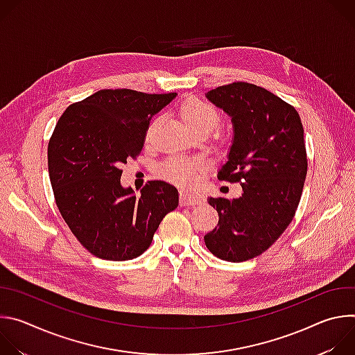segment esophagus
I'll return each instance as SVG.
<instances>
[{
    "label": "esophagus",
    "mask_w": 355,
    "mask_h": 355,
    "mask_svg": "<svg viewBox=\"0 0 355 355\" xmlns=\"http://www.w3.org/2000/svg\"><path fill=\"white\" fill-rule=\"evenodd\" d=\"M181 205L184 207H195L204 202V196H202L196 189H181Z\"/></svg>",
    "instance_id": "34e87169"
}]
</instances>
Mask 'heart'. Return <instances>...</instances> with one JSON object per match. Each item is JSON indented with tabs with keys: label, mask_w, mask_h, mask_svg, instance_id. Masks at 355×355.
Masks as SVG:
<instances>
[{
	"label": "heart",
	"mask_w": 355,
	"mask_h": 355,
	"mask_svg": "<svg viewBox=\"0 0 355 355\" xmlns=\"http://www.w3.org/2000/svg\"><path fill=\"white\" fill-rule=\"evenodd\" d=\"M180 115L185 121V123L196 133H208L212 129H215L222 121V115L218 111V108L212 105L209 101L198 96H191L182 101V104L180 105ZM159 122L160 118H156L148 125L146 133L147 140L153 135ZM207 166L208 162L202 157L173 156L160 163L156 171L160 178L168 182L181 187H188L196 181L198 175L207 168Z\"/></svg>",
	"instance_id": "1"
}]
</instances>
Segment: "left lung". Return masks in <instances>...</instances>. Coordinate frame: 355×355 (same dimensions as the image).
<instances>
[{
	"label": "left lung",
	"instance_id": "8db88e82",
	"mask_svg": "<svg viewBox=\"0 0 355 355\" xmlns=\"http://www.w3.org/2000/svg\"><path fill=\"white\" fill-rule=\"evenodd\" d=\"M234 125L220 181L240 182L237 199L208 196L218 226L205 234L220 260L241 263L267 251L292 222L308 173L303 126L296 110L271 91L236 81L207 94Z\"/></svg>",
	"mask_w": 355,
	"mask_h": 355
}]
</instances>
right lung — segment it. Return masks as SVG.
I'll return each instance as SVG.
<instances>
[{
	"label": "right lung",
	"instance_id": "add662e5",
	"mask_svg": "<svg viewBox=\"0 0 355 355\" xmlns=\"http://www.w3.org/2000/svg\"><path fill=\"white\" fill-rule=\"evenodd\" d=\"M174 96L99 89L67 107L50 136L47 166L56 205L95 257H139L178 207V191L166 181H148L140 195L121 185V166L139 157L151 118Z\"/></svg>",
	"mask_w": 355,
	"mask_h": 355
}]
</instances>
